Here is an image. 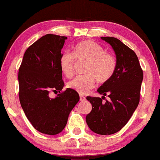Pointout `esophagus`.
I'll return each mask as SVG.
<instances>
[{"mask_svg": "<svg viewBox=\"0 0 160 160\" xmlns=\"http://www.w3.org/2000/svg\"><path fill=\"white\" fill-rule=\"evenodd\" d=\"M80 100H81V101H86V97H84V96L82 95H80Z\"/></svg>", "mask_w": 160, "mask_h": 160, "instance_id": "1", "label": "esophagus"}]
</instances>
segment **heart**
I'll return each instance as SVG.
<instances>
[{"instance_id":"heart-1","label":"heart","mask_w":160,"mask_h":160,"mask_svg":"<svg viewBox=\"0 0 160 160\" xmlns=\"http://www.w3.org/2000/svg\"><path fill=\"white\" fill-rule=\"evenodd\" d=\"M75 60H87L83 71L86 74L75 77L68 82V86L82 95L95 86L96 79L100 83L106 82L116 71V58L93 41L86 40L76 44L72 54L68 52L62 53L59 66L66 77L71 78L74 74Z\"/></svg>"}]
</instances>
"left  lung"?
Segmentation results:
<instances>
[{"label": "left lung", "instance_id": "1", "mask_svg": "<svg viewBox=\"0 0 160 160\" xmlns=\"http://www.w3.org/2000/svg\"><path fill=\"white\" fill-rule=\"evenodd\" d=\"M112 46L116 56L117 68L109 81L97 92L110 98L102 102L100 97H87L92 111L86 121L91 130L97 134L110 135L119 131L131 118L140 100L143 71L136 53L118 39L101 37Z\"/></svg>", "mask_w": 160, "mask_h": 160}]
</instances>
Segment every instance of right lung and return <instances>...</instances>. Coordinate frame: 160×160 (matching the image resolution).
<instances>
[{"label":"right lung","mask_w":160,"mask_h":160,"mask_svg":"<svg viewBox=\"0 0 160 160\" xmlns=\"http://www.w3.org/2000/svg\"><path fill=\"white\" fill-rule=\"evenodd\" d=\"M67 37L46 34L24 53L19 70V101L26 116L38 131L48 135L60 133L68 116L79 101L76 91L64 86L59 66ZM59 91L55 98L48 94Z\"/></svg>","instance_id":"obj_1"}]
</instances>
